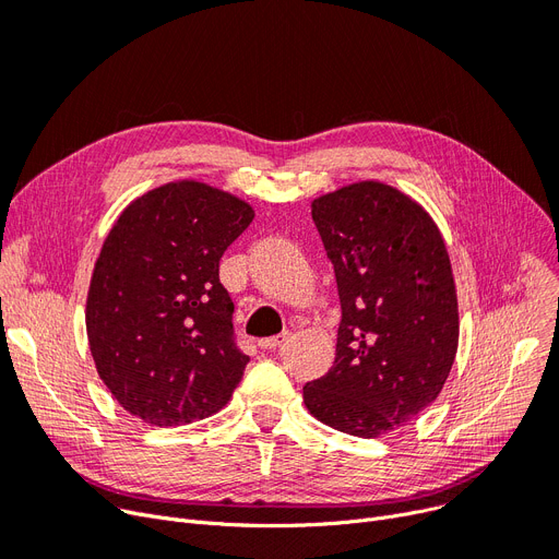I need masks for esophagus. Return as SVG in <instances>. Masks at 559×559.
Instances as JSON below:
<instances>
[{
  "label": "esophagus",
  "instance_id": "34e87169",
  "mask_svg": "<svg viewBox=\"0 0 559 559\" xmlns=\"http://www.w3.org/2000/svg\"><path fill=\"white\" fill-rule=\"evenodd\" d=\"M286 338H288V332L277 334V336H269V338H261V341H259V348H261V350H275V348H280V345H282Z\"/></svg>",
  "mask_w": 559,
  "mask_h": 559
}]
</instances>
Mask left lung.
Returning <instances> with one entry per match:
<instances>
[{
    "label": "left lung",
    "instance_id": "left-lung-1",
    "mask_svg": "<svg viewBox=\"0 0 559 559\" xmlns=\"http://www.w3.org/2000/svg\"><path fill=\"white\" fill-rule=\"evenodd\" d=\"M341 302L336 359L307 409L355 437L403 428L439 395L457 353V296L435 221L386 183L313 200Z\"/></svg>",
    "mask_w": 559,
    "mask_h": 559
}]
</instances>
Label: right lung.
I'll use <instances>...</instances> for the list:
<instances>
[{
    "label": "right lung",
    "instance_id": "1",
    "mask_svg": "<svg viewBox=\"0 0 559 559\" xmlns=\"http://www.w3.org/2000/svg\"><path fill=\"white\" fill-rule=\"evenodd\" d=\"M252 218L243 200L177 181L131 202L106 236L86 330L102 382L129 414L168 428L229 403L250 357L218 271Z\"/></svg>",
    "mask_w": 559,
    "mask_h": 559
}]
</instances>
